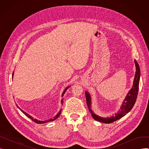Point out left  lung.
<instances>
[{"mask_svg": "<svg viewBox=\"0 0 149 149\" xmlns=\"http://www.w3.org/2000/svg\"><path fill=\"white\" fill-rule=\"evenodd\" d=\"M135 63L136 66V72L134 78V84H133L132 88L130 90L127 95L125 98L124 101H123V103L121 105L120 108V111L119 112L115 114V116H112L111 117H107V118H104V117H101L98 115H97L93 112L91 107V98L89 93L88 92H85L86 98V103L88 106L89 107V111L92 113V116L93 119L96 121H98L101 123H112L116 120H118L122 118L125 115H126L128 112L130 111L131 109L134 107L138 95V88H139V77H140V69L139 65L138 64V62L135 60Z\"/></svg>", "mask_w": 149, "mask_h": 149, "instance_id": "left-lung-1", "label": "left lung"}]
</instances>
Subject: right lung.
Here are the masks:
<instances>
[{
	"instance_id": "right-lung-1",
	"label": "right lung",
	"mask_w": 149,
	"mask_h": 149,
	"mask_svg": "<svg viewBox=\"0 0 149 149\" xmlns=\"http://www.w3.org/2000/svg\"><path fill=\"white\" fill-rule=\"evenodd\" d=\"M13 75H14V72H13V75H12V76L13 77ZM69 88V87H68V88H66L65 89V91H64V92H63V94H62V97L63 96V95H64V93H65V92L66 91V90L68 89ZM63 99H62V101H61V102L63 103ZM20 109V108H19ZM20 110L24 113L26 116H28V118H29L32 121H33L34 122H35V123H37V124H44V123H48V122H50V121H54L55 120H56L57 118H58V116H60V115L61 114V110H60V112H58V113H57V115L56 116H55V117H54V118H52V119H50V120H46V121H39V120H36V119H35V118H34L33 117H32L31 116H30L29 114H28L27 113H26L25 111H23V110H22L21 109H20Z\"/></svg>"
}]
</instances>
